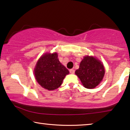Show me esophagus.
Returning <instances> with one entry per match:
<instances>
[{
	"mask_svg": "<svg viewBox=\"0 0 130 130\" xmlns=\"http://www.w3.org/2000/svg\"><path fill=\"white\" fill-rule=\"evenodd\" d=\"M69 72H70L71 74H74L75 73V70H74V69H71L70 70H69Z\"/></svg>",
	"mask_w": 130,
	"mask_h": 130,
	"instance_id": "obj_1",
	"label": "esophagus"
}]
</instances>
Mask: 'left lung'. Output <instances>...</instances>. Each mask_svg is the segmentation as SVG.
I'll return each instance as SVG.
<instances>
[{"label":"left lung","instance_id":"left-lung-1","mask_svg":"<svg viewBox=\"0 0 130 130\" xmlns=\"http://www.w3.org/2000/svg\"><path fill=\"white\" fill-rule=\"evenodd\" d=\"M75 74L84 87L88 89L95 88L102 81L105 74L102 63L92 56H86L82 60Z\"/></svg>","mask_w":130,"mask_h":130}]
</instances>
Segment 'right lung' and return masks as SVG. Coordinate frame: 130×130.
Instances as JSON below:
<instances>
[{
    "label": "right lung",
    "mask_w": 130,
    "mask_h": 130,
    "mask_svg": "<svg viewBox=\"0 0 130 130\" xmlns=\"http://www.w3.org/2000/svg\"><path fill=\"white\" fill-rule=\"evenodd\" d=\"M69 71L62 65L56 52L46 53L39 58L34 69L38 84L47 90H54L61 85Z\"/></svg>",
    "instance_id": "add662e5"
}]
</instances>
